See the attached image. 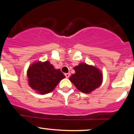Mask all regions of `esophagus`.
Here are the masks:
<instances>
[{"label":"esophagus","instance_id":"obj_1","mask_svg":"<svg viewBox=\"0 0 134 134\" xmlns=\"http://www.w3.org/2000/svg\"><path fill=\"white\" fill-rule=\"evenodd\" d=\"M65 76L66 77L68 78V77H70V73H66V74H65Z\"/></svg>","mask_w":134,"mask_h":134}]
</instances>
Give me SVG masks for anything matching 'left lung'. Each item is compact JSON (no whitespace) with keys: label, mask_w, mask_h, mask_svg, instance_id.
Masks as SVG:
<instances>
[{"label":"left lung","mask_w":134,"mask_h":134,"mask_svg":"<svg viewBox=\"0 0 134 134\" xmlns=\"http://www.w3.org/2000/svg\"><path fill=\"white\" fill-rule=\"evenodd\" d=\"M75 74L69 80L78 90L84 93H91L103 82V73L98 67L86 63H80L74 67Z\"/></svg>","instance_id":"8db88e82"}]
</instances>
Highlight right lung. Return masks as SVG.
Masks as SVG:
<instances>
[{"label":"right lung","instance_id":"add662e5","mask_svg":"<svg viewBox=\"0 0 134 134\" xmlns=\"http://www.w3.org/2000/svg\"><path fill=\"white\" fill-rule=\"evenodd\" d=\"M28 85L36 93L46 94L52 92L61 80L65 77L60 69H56L49 61H37L27 70Z\"/></svg>","mask_w":134,"mask_h":134}]
</instances>
